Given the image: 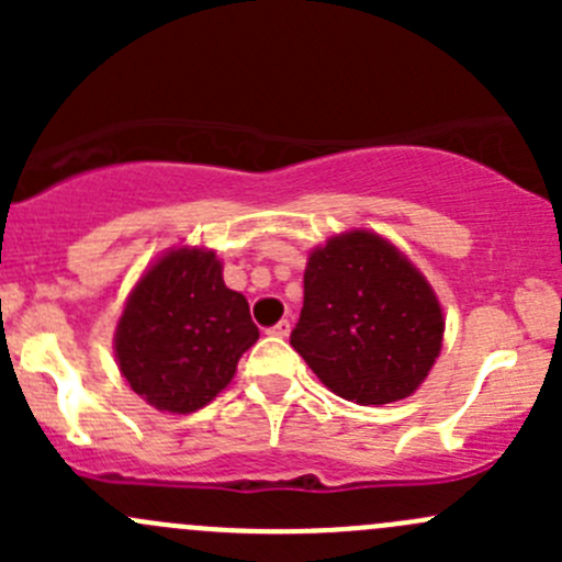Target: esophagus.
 Here are the masks:
<instances>
[{
	"label": "esophagus",
	"mask_w": 562,
	"mask_h": 562,
	"mask_svg": "<svg viewBox=\"0 0 562 562\" xmlns=\"http://www.w3.org/2000/svg\"><path fill=\"white\" fill-rule=\"evenodd\" d=\"M269 334H271V337H288V334H291V321L274 323V326L269 328Z\"/></svg>",
	"instance_id": "obj_1"
}]
</instances>
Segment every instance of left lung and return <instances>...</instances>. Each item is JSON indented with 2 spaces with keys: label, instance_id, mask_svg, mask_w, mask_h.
Returning a JSON list of instances; mask_svg holds the SVG:
<instances>
[{
  "label": "left lung",
  "instance_id": "obj_1",
  "mask_svg": "<svg viewBox=\"0 0 562 562\" xmlns=\"http://www.w3.org/2000/svg\"><path fill=\"white\" fill-rule=\"evenodd\" d=\"M443 328L416 266L378 234L350 231L310 255L291 345L342 400L389 405L422 386Z\"/></svg>",
  "mask_w": 562,
  "mask_h": 562
}]
</instances>
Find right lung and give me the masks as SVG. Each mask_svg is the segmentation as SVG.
<instances>
[{
  "mask_svg": "<svg viewBox=\"0 0 562 562\" xmlns=\"http://www.w3.org/2000/svg\"><path fill=\"white\" fill-rule=\"evenodd\" d=\"M255 342L247 299L225 288L217 255L198 247L173 249L140 277L113 339L130 389L168 413L212 402Z\"/></svg>",
  "mask_w": 562,
  "mask_h": 562,
  "instance_id": "1",
  "label": "right lung"
}]
</instances>
